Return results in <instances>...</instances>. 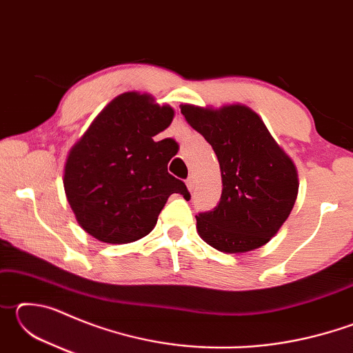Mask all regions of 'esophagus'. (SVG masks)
I'll use <instances>...</instances> for the list:
<instances>
[{
  "instance_id": "obj_1",
  "label": "esophagus",
  "mask_w": 353,
  "mask_h": 353,
  "mask_svg": "<svg viewBox=\"0 0 353 353\" xmlns=\"http://www.w3.org/2000/svg\"><path fill=\"white\" fill-rule=\"evenodd\" d=\"M194 185H196V179H194V176H190V177L187 179V187H188V190H190V191H193V190H194Z\"/></svg>"
}]
</instances>
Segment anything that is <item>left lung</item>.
Here are the masks:
<instances>
[{
	"instance_id": "obj_1",
	"label": "left lung",
	"mask_w": 353,
	"mask_h": 353,
	"mask_svg": "<svg viewBox=\"0 0 353 353\" xmlns=\"http://www.w3.org/2000/svg\"><path fill=\"white\" fill-rule=\"evenodd\" d=\"M181 112L212 145L223 179L219 204L196 216L198 234L225 254L265 246L294 207L299 179L292 160L248 105L182 104Z\"/></svg>"
}]
</instances>
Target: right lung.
I'll return each instance as SVG.
<instances>
[{
	"instance_id": "obj_1",
	"label": "right lung",
	"mask_w": 353,
	"mask_h": 353,
	"mask_svg": "<svg viewBox=\"0 0 353 353\" xmlns=\"http://www.w3.org/2000/svg\"><path fill=\"white\" fill-rule=\"evenodd\" d=\"M172 118L174 110L155 104L151 94L126 92L104 107L71 148L63 188L87 234L110 244L137 241L154 229L172 193L190 196L168 172L177 143L154 140Z\"/></svg>"
}]
</instances>
